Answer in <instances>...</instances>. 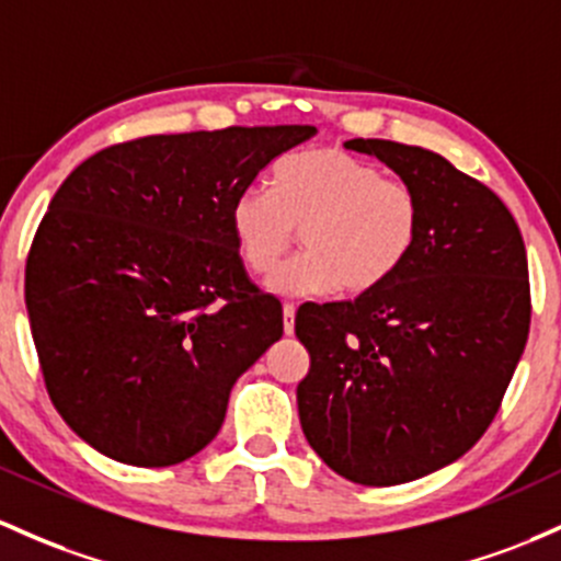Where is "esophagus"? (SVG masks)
<instances>
[{
	"instance_id": "obj_1",
	"label": "esophagus",
	"mask_w": 561,
	"mask_h": 561,
	"mask_svg": "<svg viewBox=\"0 0 561 561\" xmlns=\"http://www.w3.org/2000/svg\"><path fill=\"white\" fill-rule=\"evenodd\" d=\"M282 317H285V335H293L295 332V306H285V309H282Z\"/></svg>"
}]
</instances>
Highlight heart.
<instances>
[{"mask_svg":"<svg viewBox=\"0 0 561 561\" xmlns=\"http://www.w3.org/2000/svg\"><path fill=\"white\" fill-rule=\"evenodd\" d=\"M298 231L306 252L271 276V293H367L410 257L421 231V202L408 183L380 178L373 164L346 151H295L274 164L271 191H239L231 202V233L248 268L268 274L290 252Z\"/></svg>","mask_w":561,"mask_h":561,"instance_id":"1","label":"heart"}]
</instances>
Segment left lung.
Listing matches in <instances>:
<instances>
[{"label": "left lung", "instance_id": "obj_1", "mask_svg": "<svg viewBox=\"0 0 561 561\" xmlns=\"http://www.w3.org/2000/svg\"><path fill=\"white\" fill-rule=\"evenodd\" d=\"M343 146L415 191L421 231L389 282L295 313L311 356L298 415L332 471L389 488L445 469L488 431L530 332L527 252L508 207L439 153Z\"/></svg>", "mask_w": 561, "mask_h": 561}]
</instances>
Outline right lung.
<instances>
[{
	"mask_svg": "<svg viewBox=\"0 0 561 561\" xmlns=\"http://www.w3.org/2000/svg\"><path fill=\"white\" fill-rule=\"evenodd\" d=\"M317 127L149 135L84 159L26 261L42 375L71 431L111 460L175 466L224 426L229 393L282 337L248 279L231 202Z\"/></svg>",
	"mask_w": 561,
	"mask_h": 561,
	"instance_id": "1",
	"label": "right lung"
}]
</instances>
